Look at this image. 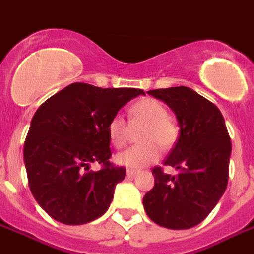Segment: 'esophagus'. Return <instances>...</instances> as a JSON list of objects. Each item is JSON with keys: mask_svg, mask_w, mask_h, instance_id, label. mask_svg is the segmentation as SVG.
<instances>
[{"mask_svg": "<svg viewBox=\"0 0 254 254\" xmlns=\"http://www.w3.org/2000/svg\"><path fill=\"white\" fill-rule=\"evenodd\" d=\"M137 174L136 170H132V168H129V170H127V176H134V175Z\"/></svg>", "mask_w": 254, "mask_h": 254, "instance_id": "1", "label": "esophagus"}]
</instances>
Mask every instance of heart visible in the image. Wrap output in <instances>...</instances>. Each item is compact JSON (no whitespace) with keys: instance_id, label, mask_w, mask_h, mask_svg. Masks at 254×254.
<instances>
[{"instance_id":"heart-1","label":"heart","mask_w":254,"mask_h":254,"mask_svg":"<svg viewBox=\"0 0 254 254\" xmlns=\"http://www.w3.org/2000/svg\"><path fill=\"white\" fill-rule=\"evenodd\" d=\"M130 116L132 124H146L140 136V140L144 142L120 152L116 155L114 160L117 164L124 165L127 168H142L159 159L160 148L170 149L174 145L179 136V129L168 117V110L164 105L156 99L145 98L136 102L132 106ZM108 137L109 141L116 148L125 145L127 124L125 118L120 114H116L109 121Z\"/></svg>"}]
</instances>
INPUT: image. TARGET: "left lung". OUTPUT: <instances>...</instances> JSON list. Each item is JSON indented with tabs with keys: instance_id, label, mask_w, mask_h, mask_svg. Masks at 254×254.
<instances>
[{
	"instance_id": "1",
	"label": "left lung",
	"mask_w": 254,
	"mask_h": 254,
	"mask_svg": "<svg viewBox=\"0 0 254 254\" xmlns=\"http://www.w3.org/2000/svg\"><path fill=\"white\" fill-rule=\"evenodd\" d=\"M175 113L179 138L164 165L155 167V186L142 199L148 217L167 229L196 226L217 206L229 180L232 142L219 109L190 87L148 91Z\"/></svg>"
}]
</instances>
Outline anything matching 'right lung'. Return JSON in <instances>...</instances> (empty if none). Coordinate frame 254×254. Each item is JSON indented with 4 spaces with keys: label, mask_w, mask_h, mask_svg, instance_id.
<instances>
[{
    "label": "right lung",
    "mask_w": 254,
    "mask_h": 254,
    "mask_svg": "<svg viewBox=\"0 0 254 254\" xmlns=\"http://www.w3.org/2000/svg\"><path fill=\"white\" fill-rule=\"evenodd\" d=\"M140 89H101L72 83L37 109L24 144L32 195L65 225L91 222L108 211L125 168L113 165L108 124ZM98 162L103 170L93 171Z\"/></svg>",
    "instance_id": "add662e5"
}]
</instances>
